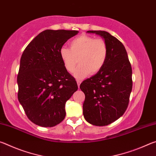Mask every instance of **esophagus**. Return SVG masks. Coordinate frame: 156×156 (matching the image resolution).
<instances>
[{"instance_id":"34e87169","label":"esophagus","mask_w":156,"mask_h":156,"mask_svg":"<svg viewBox=\"0 0 156 156\" xmlns=\"http://www.w3.org/2000/svg\"><path fill=\"white\" fill-rule=\"evenodd\" d=\"M76 82H77V84H78V88H80V83H81V80H76Z\"/></svg>"}]
</instances>
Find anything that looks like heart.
<instances>
[{
    "label": "heart",
    "mask_w": 156,
    "mask_h": 156,
    "mask_svg": "<svg viewBox=\"0 0 156 156\" xmlns=\"http://www.w3.org/2000/svg\"><path fill=\"white\" fill-rule=\"evenodd\" d=\"M60 56L69 72H73L78 62L80 64L73 75L81 79L102 69L107 59L108 47L102 39L82 35L70 42L69 49L62 47Z\"/></svg>",
    "instance_id": "heart-1"
}]
</instances>
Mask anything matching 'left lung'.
Segmentation results:
<instances>
[{"label":"left lung","mask_w":156,"mask_h":156,"mask_svg":"<svg viewBox=\"0 0 156 156\" xmlns=\"http://www.w3.org/2000/svg\"><path fill=\"white\" fill-rule=\"evenodd\" d=\"M103 38L108 56L99 72L80 84L85 95L83 115L89 123L106 126L120 118L127 108L132 90V69L122 43L105 31H87Z\"/></svg>","instance_id":"8db88e82"}]
</instances>
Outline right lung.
Here are the masks:
<instances>
[{
	"label": "right lung",
	"instance_id": "1",
	"mask_svg": "<svg viewBox=\"0 0 156 156\" xmlns=\"http://www.w3.org/2000/svg\"><path fill=\"white\" fill-rule=\"evenodd\" d=\"M79 32L47 30L31 41L20 58L18 98L31 122L56 126L65 117V103L77 91L76 81L60 56L63 44Z\"/></svg>",
	"mask_w": 156,
	"mask_h": 156
}]
</instances>
